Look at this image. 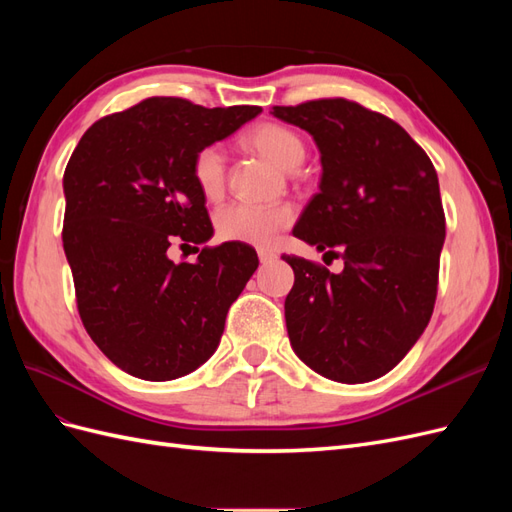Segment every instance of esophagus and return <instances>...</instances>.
Segmentation results:
<instances>
[{
  "mask_svg": "<svg viewBox=\"0 0 512 512\" xmlns=\"http://www.w3.org/2000/svg\"><path fill=\"white\" fill-rule=\"evenodd\" d=\"M258 258H260L262 265H267V262H271V260L277 258V254L271 252V250H258Z\"/></svg>",
  "mask_w": 512,
  "mask_h": 512,
  "instance_id": "34e87169",
  "label": "esophagus"
}]
</instances>
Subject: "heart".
I'll list each match as a JSON object with an SVG mask.
<instances>
[{"mask_svg": "<svg viewBox=\"0 0 512 512\" xmlns=\"http://www.w3.org/2000/svg\"><path fill=\"white\" fill-rule=\"evenodd\" d=\"M243 145L284 170L297 168L307 153L303 138L275 121L256 123L243 136ZM192 179L198 192L207 200L222 198L226 190V164L218 147L207 145L194 153ZM292 220L294 211L288 205L262 207L235 203L222 207L218 215H215V230H218V237L224 241L269 247L273 245L277 232L288 228Z\"/></svg>", "mask_w": 512, "mask_h": 512, "instance_id": "obj_1", "label": "heart"}]
</instances>
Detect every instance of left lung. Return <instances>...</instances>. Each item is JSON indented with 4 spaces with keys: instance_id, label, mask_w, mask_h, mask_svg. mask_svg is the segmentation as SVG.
<instances>
[{
    "instance_id": "left-lung-1",
    "label": "left lung",
    "mask_w": 512,
    "mask_h": 512,
    "mask_svg": "<svg viewBox=\"0 0 512 512\" xmlns=\"http://www.w3.org/2000/svg\"><path fill=\"white\" fill-rule=\"evenodd\" d=\"M314 136L320 192L292 235L344 260L331 273L282 258L294 271L284 312L299 359L335 382L376 380L425 331L438 297L446 220L436 168L397 121L346 98L273 106Z\"/></svg>"
}]
</instances>
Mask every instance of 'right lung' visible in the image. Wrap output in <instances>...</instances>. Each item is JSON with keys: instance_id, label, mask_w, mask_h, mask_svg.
I'll use <instances>...</instances> for the list:
<instances>
[{"instance_id": "add662e5", "label": "right lung", "mask_w": 512, "mask_h": 512, "mask_svg": "<svg viewBox=\"0 0 512 512\" xmlns=\"http://www.w3.org/2000/svg\"><path fill=\"white\" fill-rule=\"evenodd\" d=\"M260 111L156 96L98 119L72 151L61 241L76 307L126 374L175 380L218 348L228 309L258 267L256 250L228 241L205 245L196 262H173L168 247L213 235L194 153Z\"/></svg>"}]
</instances>
